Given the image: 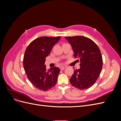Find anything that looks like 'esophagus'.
Segmentation results:
<instances>
[{
  "mask_svg": "<svg viewBox=\"0 0 121 121\" xmlns=\"http://www.w3.org/2000/svg\"><path fill=\"white\" fill-rule=\"evenodd\" d=\"M65 68V67H60V69L61 71H63Z\"/></svg>",
  "mask_w": 121,
  "mask_h": 121,
  "instance_id": "34e87169",
  "label": "esophagus"
}]
</instances>
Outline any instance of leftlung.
Instances as JSON below:
<instances>
[{
    "label": "left lung",
    "mask_w": 121,
    "mask_h": 121,
    "mask_svg": "<svg viewBox=\"0 0 121 121\" xmlns=\"http://www.w3.org/2000/svg\"><path fill=\"white\" fill-rule=\"evenodd\" d=\"M72 45L74 57L78 58L80 68L75 69L69 82L80 90L89 88L96 82L102 68V57L96 44L89 38L76 36L65 37Z\"/></svg>",
    "instance_id": "left-lung-1"
}]
</instances>
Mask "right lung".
<instances>
[{"label":"right lung","mask_w":121,"mask_h":121,"mask_svg":"<svg viewBox=\"0 0 121 121\" xmlns=\"http://www.w3.org/2000/svg\"><path fill=\"white\" fill-rule=\"evenodd\" d=\"M60 36H43L32 41L25 50L23 66L28 80L36 88L45 91L53 87L57 82L60 69L56 67L47 69L45 58Z\"/></svg>","instance_id":"right-lung-1"}]
</instances>
